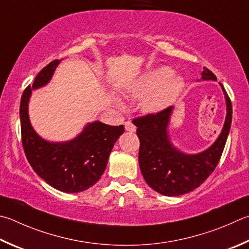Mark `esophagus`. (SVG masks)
I'll return each instance as SVG.
<instances>
[{
	"instance_id": "obj_1",
	"label": "esophagus",
	"mask_w": 249,
	"mask_h": 249,
	"mask_svg": "<svg viewBox=\"0 0 249 249\" xmlns=\"http://www.w3.org/2000/svg\"><path fill=\"white\" fill-rule=\"evenodd\" d=\"M124 125H125V129L127 130V132H129V133L136 132V126H135L130 121H126Z\"/></svg>"
}]
</instances>
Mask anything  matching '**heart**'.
Masks as SVG:
<instances>
[{
	"instance_id": "1",
	"label": "heart",
	"mask_w": 249,
	"mask_h": 249,
	"mask_svg": "<svg viewBox=\"0 0 249 249\" xmlns=\"http://www.w3.org/2000/svg\"><path fill=\"white\" fill-rule=\"evenodd\" d=\"M170 67L160 66L147 71L129 90L135 98H142L140 107L146 113H155L170 106L184 88V79L172 74Z\"/></svg>"
}]
</instances>
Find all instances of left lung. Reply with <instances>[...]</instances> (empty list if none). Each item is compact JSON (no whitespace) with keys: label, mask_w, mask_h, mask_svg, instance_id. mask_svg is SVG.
<instances>
[{"label":"left lung","mask_w":249,"mask_h":249,"mask_svg":"<svg viewBox=\"0 0 249 249\" xmlns=\"http://www.w3.org/2000/svg\"><path fill=\"white\" fill-rule=\"evenodd\" d=\"M203 80H216L207 67L201 73ZM222 87L227 101V119L220 136L212 146L197 155H186L171 143L168 125L173 107L157 113L136 117L139 138V166L146 183L165 196H179L199 187L214 171L222 156L232 123V103Z\"/></svg>","instance_id":"8db88e82"}]
</instances>
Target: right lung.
<instances>
[{
  "label": "right lung",
  "mask_w": 249,
  "mask_h": 249,
  "mask_svg": "<svg viewBox=\"0 0 249 249\" xmlns=\"http://www.w3.org/2000/svg\"><path fill=\"white\" fill-rule=\"evenodd\" d=\"M60 61L48 64L37 75L33 88L47 85ZM31 87L21 96L19 116L21 142L31 168L50 186L64 193L84 192L100 179L114 143L124 126L101 122L88 124L77 137L66 142H50L35 132L28 116Z\"/></svg>",
  "instance_id": "right-lung-1"
}]
</instances>
